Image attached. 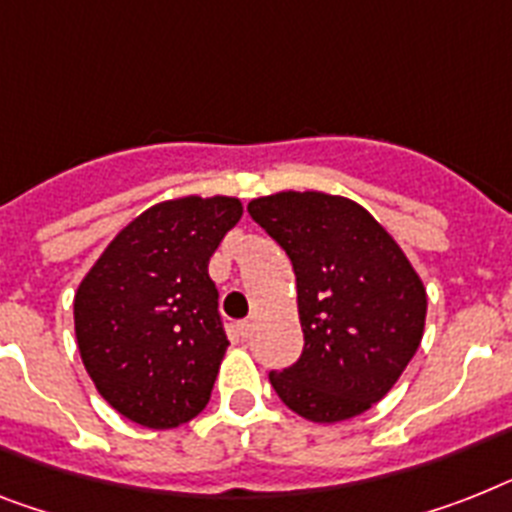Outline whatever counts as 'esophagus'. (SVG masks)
Wrapping results in <instances>:
<instances>
[{"label": "esophagus", "mask_w": 512, "mask_h": 512, "mask_svg": "<svg viewBox=\"0 0 512 512\" xmlns=\"http://www.w3.org/2000/svg\"><path fill=\"white\" fill-rule=\"evenodd\" d=\"M251 332H253L251 319H246V322H238V335L243 337V340H248V337H251Z\"/></svg>", "instance_id": "obj_1"}]
</instances>
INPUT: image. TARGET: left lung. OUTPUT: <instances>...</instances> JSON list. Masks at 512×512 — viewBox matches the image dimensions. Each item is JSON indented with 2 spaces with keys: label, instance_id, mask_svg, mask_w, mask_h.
<instances>
[{
  "label": "left lung",
  "instance_id": "8db88e82",
  "mask_svg": "<svg viewBox=\"0 0 512 512\" xmlns=\"http://www.w3.org/2000/svg\"><path fill=\"white\" fill-rule=\"evenodd\" d=\"M248 214L290 256L301 358L269 382L316 424L361 416L392 390L421 345L426 290L408 256L361 204L319 190L253 198Z\"/></svg>",
  "mask_w": 512,
  "mask_h": 512
}]
</instances>
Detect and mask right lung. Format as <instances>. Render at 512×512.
<instances>
[{"instance_id": "right-lung-1", "label": "right lung", "mask_w": 512, "mask_h": 512, "mask_svg": "<svg viewBox=\"0 0 512 512\" xmlns=\"http://www.w3.org/2000/svg\"><path fill=\"white\" fill-rule=\"evenodd\" d=\"M243 217L230 196L162 201L104 248L75 293V337L96 390L149 429L204 411L227 340L209 259Z\"/></svg>"}]
</instances>
